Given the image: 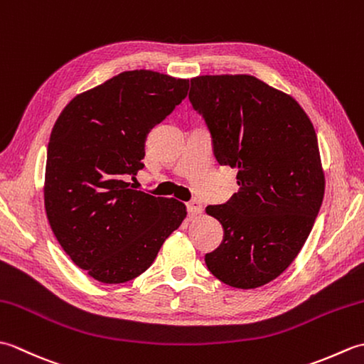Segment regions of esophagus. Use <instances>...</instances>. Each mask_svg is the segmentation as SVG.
<instances>
[{"label":"esophagus","mask_w":364,"mask_h":364,"mask_svg":"<svg viewBox=\"0 0 364 364\" xmlns=\"http://www.w3.org/2000/svg\"><path fill=\"white\" fill-rule=\"evenodd\" d=\"M188 213L189 214H202L203 213V205L200 200H191V202L186 205Z\"/></svg>","instance_id":"esophagus-1"}]
</instances>
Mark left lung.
I'll use <instances>...</instances> for the list:
<instances>
[{"mask_svg":"<svg viewBox=\"0 0 364 364\" xmlns=\"http://www.w3.org/2000/svg\"><path fill=\"white\" fill-rule=\"evenodd\" d=\"M189 102L214 158L237 168L239 192L206 208L223 239L205 262L225 284L258 288L288 269L321 210L326 180L313 123L292 97L250 75L197 76Z\"/></svg>","mask_w":364,"mask_h":364,"instance_id":"8db88e82","label":"left lung"}]
</instances>
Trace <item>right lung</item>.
I'll return each mask as SVG.
<instances>
[{
    "mask_svg": "<svg viewBox=\"0 0 364 364\" xmlns=\"http://www.w3.org/2000/svg\"><path fill=\"white\" fill-rule=\"evenodd\" d=\"M189 80L123 72L76 95L54 123L46 150L45 210L76 266L117 284L149 269L186 206L134 189L145 141L188 95Z\"/></svg>",
    "mask_w": 364,
    "mask_h": 364,
    "instance_id": "1",
    "label": "right lung"
}]
</instances>
